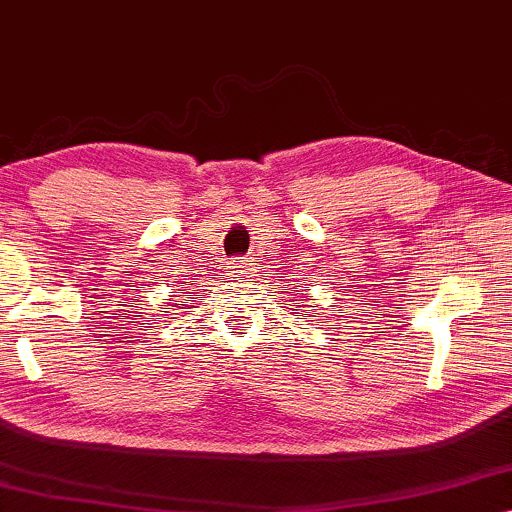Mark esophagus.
<instances>
[{"label":"esophagus","instance_id":"obj_1","mask_svg":"<svg viewBox=\"0 0 512 512\" xmlns=\"http://www.w3.org/2000/svg\"><path fill=\"white\" fill-rule=\"evenodd\" d=\"M232 269H234L236 276H241V273L246 271V262H243V259H234V262H232Z\"/></svg>","mask_w":512,"mask_h":512}]
</instances>
